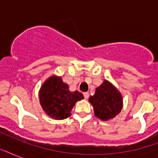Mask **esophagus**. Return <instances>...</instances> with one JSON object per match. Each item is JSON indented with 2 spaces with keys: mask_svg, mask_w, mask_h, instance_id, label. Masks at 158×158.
<instances>
[{
  "mask_svg": "<svg viewBox=\"0 0 158 158\" xmlns=\"http://www.w3.org/2000/svg\"><path fill=\"white\" fill-rule=\"evenodd\" d=\"M84 94V98H85V99L89 98V93H87V92H86V93H84V94Z\"/></svg>",
  "mask_w": 158,
  "mask_h": 158,
  "instance_id": "34e87169",
  "label": "esophagus"
}]
</instances>
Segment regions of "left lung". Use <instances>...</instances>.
I'll use <instances>...</instances> for the list:
<instances>
[{
  "label": "left lung",
  "instance_id": "1",
  "mask_svg": "<svg viewBox=\"0 0 158 158\" xmlns=\"http://www.w3.org/2000/svg\"><path fill=\"white\" fill-rule=\"evenodd\" d=\"M89 102L94 106V114L102 120L115 117L122 108V97L118 90L106 80L96 89Z\"/></svg>",
  "mask_w": 158,
  "mask_h": 158
}]
</instances>
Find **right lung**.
<instances>
[{
  "instance_id": "add662e5",
  "label": "right lung",
  "mask_w": 158,
  "mask_h": 158,
  "mask_svg": "<svg viewBox=\"0 0 158 158\" xmlns=\"http://www.w3.org/2000/svg\"><path fill=\"white\" fill-rule=\"evenodd\" d=\"M39 98L48 115L62 120L70 115L74 104L84 98V96L78 91H69L68 84H64L60 77L52 76L41 88Z\"/></svg>"
}]
</instances>
